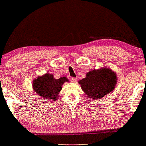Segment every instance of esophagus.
<instances>
[{
  "mask_svg": "<svg viewBox=\"0 0 146 146\" xmlns=\"http://www.w3.org/2000/svg\"><path fill=\"white\" fill-rule=\"evenodd\" d=\"M71 81L74 83H76V81H77V78H72L71 79Z\"/></svg>",
  "mask_w": 146,
  "mask_h": 146,
  "instance_id": "obj_1",
  "label": "esophagus"
}]
</instances>
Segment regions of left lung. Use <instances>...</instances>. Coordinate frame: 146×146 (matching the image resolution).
Returning a JSON list of instances; mask_svg holds the SVG:
<instances>
[{
	"mask_svg": "<svg viewBox=\"0 0 146 146\" xmlns=\"http://www.w3.org/2000/svg\"><path fill=\"white\" fill-rule=\"evenodd\" d=\"M117 82V75L109 68L93 70L78 81L81 88L88 98L100 100L114 90Z\"/></svg>",
	"mask_w": 146,
	"mask_h": 146,
	"instance_id": "8db88e82",
	"label": "left lung"
}]
</instances>
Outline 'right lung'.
I'll return each instance as SVG.
<instances>
[{"label":"right lung","mask_w":146,"mask_h":146,"mask_svg":"<svg viewBox=\"0 0 146 146\" xmlns=\"http://www.w3.org/2000/svg\"><path fill=\"white\" fill-rule=\"evenodd\" d=\"M64 82H69L66 76L56 79L52 74L46 73L33 80V88L34 91L43 99L56 101Z\"/></svg>","instance_id":"1"}]
</instances>
